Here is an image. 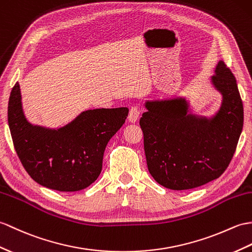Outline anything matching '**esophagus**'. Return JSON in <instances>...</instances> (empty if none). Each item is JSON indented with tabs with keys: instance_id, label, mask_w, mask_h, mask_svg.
<instances>
[{
	"instance_id": "1",
	"label": "esophagus",
	"mask_w": 252,
	"mask_h": 252,
	"mask_svg": "<svg viewBox=\"0 0 252 252\" xmlns=\"http://www.w3.org/2000/svg\"><path fill=\"white\" fill-rule=\"evenodd\" d=\"M139 118V109L136 106H133L130 109V113H128L127 120L131 122V124H135V122Z\"/></svg>"
}]
</instances>
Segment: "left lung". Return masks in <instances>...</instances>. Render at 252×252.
Returning <instances> with one entry per match:
<instances>
[{
  "instance_id": "1",
  "label": "left lung",
  "mask_w": 252,
  "mask_h": 252,
  "mask_svg": "<svg viewBox=\"0 0 252 252\" xmlns=\"http://www.w3.org/2000/svg\"><path fill=\"white\" fill-rule=\"evenodd\" d=\"M210 84L221 96L213 116L193 113L185 96L146 101L139 126L147 166L158 184L188 190L217 179L229 166L244 125V107L236 79L223 61Z\"/></svg>"
}]
</instances>
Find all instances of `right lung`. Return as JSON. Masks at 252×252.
<instances>
[{
    "instance_id": "obj_1",
    "label": "right lung",
    "mask_w": 252,
    "mask_h": 252,
    "mask_svg": "<svg viewBox=\"0 0 252 252\" xmlns=\"http://www.w3.org/2000/svg\"><path fill=\"white\" fill-rule=\"evenodd\" d=\"M127 114L126 107L88 109L65 126L51 128L28 120L18 83L8 101V126L23 167L37 184L62 192L83 190L94 183L106 145Z\"/></svg>"
}]
</instances>
